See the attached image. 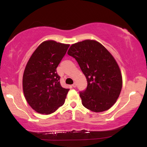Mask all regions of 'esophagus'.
<instances>
[{"label":"esophagus","mask_w":147,"mask_h":147,"mask_svg":"<svg viewBox=\"0 0 147 147\" xmlns=\"http://www.w3.org/2000/svg\"><path fill=\"white\" fill-rule=\"evenodd\" d=\"M72 86H73L74 88H76V86H77V84H76V83H74L73 85H72Z\"/></svg>","instance_id":"obj_1"}]
</instances>
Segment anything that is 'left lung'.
Listing matches in <instances>:
<instances>
[{
  "label": "left lung",
  "instance_id": "left-lung-1",
  "mask_svg": "<svg viewBox=\"0 0 147 147\" xmlns=\"http://www.w3.org/2000/svg\"><path fill=\"white\" fill-rule=\"evenodd\" d=\"M67 54L75 58L87 79V88L80 92L83 106L95 112L110 109L122 86L121 72L113 56L94 40L73 44Z\"/></svg>",
  "mask_w": 147,
  "mask_h": 147
}]
</instances>
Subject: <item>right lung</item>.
Masks as SVG:
<instances>
[{"mask_svg":"<svg viewBox=\"0 0 147 147\" xmlns=\"http://www.w3.org/2000/svg\"><path fill=\"white\" fill-rule=\"evenodd\" d=\"M69 47L52 40L44 41L27 62L23 76L24 95L38 113H53L65 102L69 89L61 87L56 68Z\"/></svg>","mask_w":147,"mask_h":147,"instance_id":"add662e5","label":"right lung"}]
</instances>
